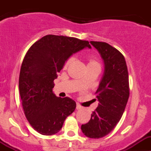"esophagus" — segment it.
Segmentation results:
<instances>
[{
    "label": "esophagus",
    "instance_id": "obj_1",
    "mask_svg": "<svg viewBox=\"0 0 151 151\" xmlns=\"http://www.w3.org/2000/svg\"><path fill=\"white\" fill-rule=\"evenodd\" d=\"M82 109L81 105L79 104H77V109Z\"/></svg>",
    "mask_w": 151,
    "mask_h": 151
}]
</instances>
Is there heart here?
<instances>
[{
    "instance_id": "heart-1",
    "label": "heart",
    "mask_w": 151,
    "mask_h": 151,
    "mask_svg": "<svg viewBox=\"0 0 151 151\" xmlns=\"http://www.w3.org/2000/svg\"><path fill=\"white\" fill-rule=\"evenodd\" d=\"M72 60H73V58L72 57H70L69 58L67 59L66 61L65 62L64 68H66L67 67L69 66V64H70V63H71V62L72 61ZM88 66H90V65H99V64L98 62H97L96 60L95 59L91 57V56H89V57H88Z\"/></svg>"
}]
</instances>
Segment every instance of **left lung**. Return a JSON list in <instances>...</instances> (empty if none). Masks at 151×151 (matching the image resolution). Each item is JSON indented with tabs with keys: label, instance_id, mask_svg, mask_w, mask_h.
<instances>
[{
	"label": "left lung",
	"instance_id": "1",
	"mask_svg": "<svg viewBox=\"0 0 151 151\" xmlns=\"http://www.w3.org/2000/svg\"><path fill=\"white\" fill-rule=\"evenodd\" d=\"M101 55L104 71L96 94L99 104L81 129L86 137L99 139L110 133L121 120L129 97V73L122 53L106 42H93Z\"/></svg>",
	"mask_w": 151,
	"mask_h": 151
}]
</instances>
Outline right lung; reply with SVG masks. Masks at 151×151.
Masks as SVG:
<instances>
[{"label": "right lung", "instance_id": "right-lung-1", "mask_svg": "<svg viewBox=\"0 0 151 151\" xmlns=\"http://www.w3.org/2000/svg\"><path fill=\"white\" fill-rule=\"evenodd\" d=\"M85 47L91 48L88 41L47 35L27 52L19 73V94L25 117L41 134L58 133L66 118L75 109L74 100L56 96L52 88L57 73L67 59Z\"/></svg>", "mask_w": 151, "mask_h": 151}]
</instances>
